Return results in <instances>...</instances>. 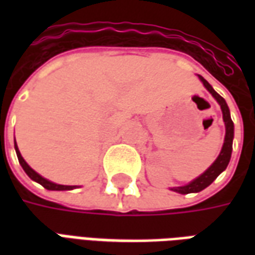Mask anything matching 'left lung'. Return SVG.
Instances as JSON below:
<instances>
[{
    "label": "left lung",
    "instance_id": "left-lung-1",
    "mask_svg": "<svg viewBox=\"0 0 255 255\" xmlns=\"http://www.w3.org/2000/svg\"><path fill=\"white\" fill-rule=\"evenodd\" d=\"M201 82L203 83V86L206 87L210 94L213 95L216 101L219 102V105L221 106V112H223V120L225 123V138H224V144H223V149L220 151L219 157L216 158L212 165L209 166L206 171L203 172L201 176H198L197 179H194L192 182H190L186 186H182V187H172L171 190L175 192H179V194H191V192H199L202 191L203 188H206L208 186H210L212 183L216 180V177L219 176L220 173L223 171H225V168L228 166L231 160V153H232V139H234V123L231 120L230 109H228V105L225 100L220 94H217L213 90V87L208 83V80L198 75Z\"/></svg>",
    "mask_w": 255,
    "mask_h": 255
}]
</instances>
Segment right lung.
<instances>
[{
  "instance_id": "add662e5",
  "label": "right lung",
  "mask_w": 255,
  "mask_h": 255,
  "mask_svg": "<svg viewBox=\"0 0 255 255\" xmlns=\"http://www.w3.org/2000/svg\"><path fill=\"white\" fill-rule=\"evenodd\" d=\"M14 149H16V154H17V158H19V162L20 165H21V168L24 169V172L30 176V179H32L34 182L39 183L41 186H43V187L46 188V190H52V191H64V190H73V188H76V186H63V184H56V183L53 182H49L47 179H45V177H42L39 173H36L32 168H31L27 162L24 161V158L21 157V154H20L19 149H17V144H16V142H14Z\"/></svg>"
}]
</instances>
